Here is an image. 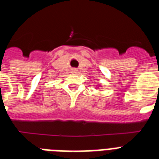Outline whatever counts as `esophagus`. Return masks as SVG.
Masks as SVG:
<instances>
[{"label":"esophagus","instance_id":"1","mask_svg":"<svg viewBox=\"0 0 159 159\" xmlns=\"http://www.w3.org/2000/svg\"><path fill=\"white\" fill-rule=\"evenodd\" d=\"M72 73H76V72H77V69H72Z\"/></svg>","mask_w":159,"mask_h":159}]
</instances>
